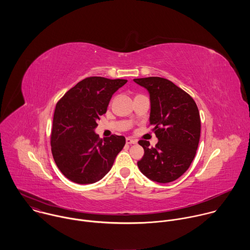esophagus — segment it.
Returning a JSON list of instances; mask_svg holds the SVG:
<instances>
[{
	"mask_svg": "<svg viewBox=\"0 0 250 250\" xmlns=\"http://www.w3.org/2000/svg\"><path fill=\"white\" fill-rule=\"evenodd\" d=\"M125 142L127 145H135V144H137V140L133 139V138H130V137H126Z\"/></svg>",
	"mask_w": 250,
	"mask_h": 250,
	"instance_id": "obj_1",
	"label": "esophagus"
}]
</instances>
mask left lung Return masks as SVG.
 <instances>
[{
	"instance_id": "1",
	"label": "left lung",
	"mask_w": 250,
	"mask_h": 250,
	"mask_svg": "<svg viewBox=\"0 0 250 250\" xmlns=\"http://www.w3.org/2000/svg\"><path fill=\"white\" fill-rule=\"evenodd\" d=\"M133 81L149 94V125L158 138L155 147L149 146V141H138L145 154L137 166L154 182L175 181L196 155L201 133L198 106L190 95L167 79L147 77Z\"/></svg>"
}]
</instances>
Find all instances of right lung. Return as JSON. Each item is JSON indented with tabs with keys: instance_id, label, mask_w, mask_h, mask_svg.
Returning <instances> with one entry per match:
<instances>
[{
	"instance_id": "add662e5",
	"label": "right lung",
	"mask_w": 250,
	"mask_h": 250,
	"mask_svg": "<svg viewBox=\"0 0 250 250\" xmlns=\"http://www.w3.org/2000/svg\"><path fill=\"white\" fill-rule=\"evenodd\" d=\"M127 81L89 77L71 88L57 103L51 130V151L61 173L77 184H93L108 174L125 138L100 139L97 121L105 114L113 95Z\"/></svg>"
}]
</instances>
